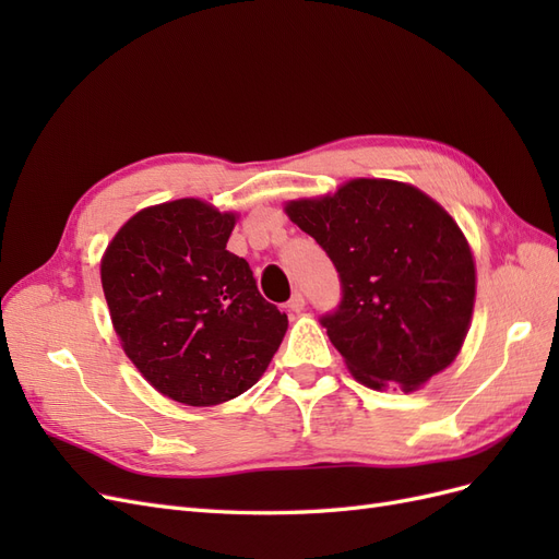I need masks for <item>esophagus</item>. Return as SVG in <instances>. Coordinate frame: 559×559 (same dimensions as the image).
Listing matches in <instances>:
<instances>
[{
	"instance_id": "34e87169",
	"label": "esophagus",
	"mask_w": 559,
	"mask_h": 559,
	"mask_svg": "<svg viewBox=\"0 0 559 559\" xmlns=\"http://www.w3.org/2000/svg\"><path fill=\"white\" fill-rule=\"evenodd\" d=\"M289 310L292 312H302V310H306V296H302L300 292H296L292 296V300H289Z\"/></svg>"
}]
</instances>
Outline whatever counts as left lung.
Listing matches in <instances>:
<instances>
[{
	"instance_id": "1",
	"label": "left lung",
	"mask_w": 559,
	"mask_h": 559,
	"mask_svg": "<svg viewBox=\"0 0 559 559\" xmlns=\"http://www.w3.org/2000/svg\"><path fill=\"white\" fill-rule=\"evenodd\" d=\"M284 212L341 275V308L321 324L354 380L415 392L456 359L476 302V261L443 205L413 183L359 177L284 202Z\"/></svg>"
}]
</instances>
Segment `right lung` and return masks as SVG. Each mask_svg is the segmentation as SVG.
Masks as SVG:
<instances>
[{"label":"right lung","instance_id":"right-lung-1","mask_svg":"<svg viewBox=\"0 0 559 559\" xmlns=\"http://www.w3.org/2000/svg\"><path fill=\"white\" fill-rule=\"evenodd\" d=\"M238 218L200 198L160 202L130 216L99 261L128 359L158 394L193 408L257 384L289 326L226 249Z\"/></svg>","mask_w":559,"mask_h":559}]
</instances>
